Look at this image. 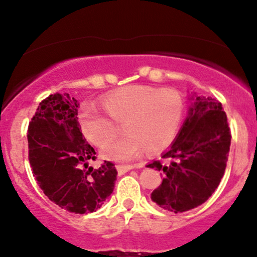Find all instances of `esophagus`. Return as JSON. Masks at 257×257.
I'll return each instance as SVG.
<instances>
[{
	"label": "esophagus",
	"instance_id": "obj_1",
	"mask_svg": "<svg viewBox=\"0 0 257 257\" xmlns=\"http://www.w3.org/2000/svg\"><path fill=\"white\" fill-rule=\"evenodd\" d=\"M116 169H117V172H118L119 175H122V174H124L126 172H129V170L134 169V166H128V164H126V166H122V164H118V166H116Z\"/></svg>",
	"mask_w": 257,
	"mask_h": 257
}]
</instances>
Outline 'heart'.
<instances>
[{
	"label": "heart",
	"instance_id": "1",
	"mask_svg": "<svg viewBox=\"0 0 257 257\" xmlns=\"http://www.w3.org/2000/svg\"><path fill=\"white\" fill-rule=\"evenodd\" d=\"M102 106L114 123L123 124L126 134L102 151L105 158L113 161H129L143 150L149 153L166 150L175 139L184 116V101L178 91L147 85L112 91L102 99ZM111 121L94 108L79 113L82 133L98 147L107 146L118 135V126Z\"/></svg>",
	"mask_w": 257,
	"mask_h": 257
}]
</instances>
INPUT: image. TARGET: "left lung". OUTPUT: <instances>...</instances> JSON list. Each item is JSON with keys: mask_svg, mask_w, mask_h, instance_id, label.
<instances>
[{"mask_svg": "<svg viewBox=\"0 0 257 257\" xmlns=\"http://www.w3.org/2000/svg\"><path fill=\"white\" fill-rule=\"evenodd\" d=\"M229 146L231 131L221 102L197 96L170 149L147 166L164 174L151 199L175 214L203 204L225 174Z\"/></svg>", "mask_w": 257, "mask_h": 257, "instance_id": "obj_1", "label": "left lung"}]
</instances>
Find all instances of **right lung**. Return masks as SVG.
Masks as SVG:
<instances>
[{"instance_id": "obj_1", "label": "right lung", "mask_w": 257, "mask_h": 257, "mask_svg": "<svg viewBox=\"0 0 257 257\" xmlns=\"http://www.w3.org/2000/svg\"><path fill=\"white\" fill-rule=\"evenodd\" d=\"M78 102L67 93L51 94L38 105L28 128L29 161L35 179L53 203L73 214L96 211L113 192L117 170L95 150L78 123Z\"/></svg>"}]
</instances>
